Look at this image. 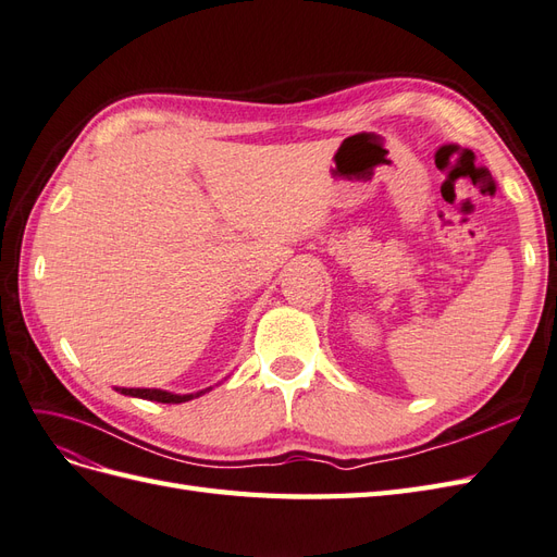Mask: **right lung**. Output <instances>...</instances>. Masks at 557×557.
<instances>
[{
	"label": "right lung",
	"instance_id": "1",
	"mask_svg": "<svg viewBox=\"0 0 557 557\" xmlns=\"http://www.w3.org/2000/svg\"><path fill=\"white\" fill-rule=\"evenodd\" d=\"M115 391H120L122 395L140 397V400H152V403H164V405H181V403H188V400H193V397H199V395L209 393L211 388L197 391V393H185V395L169 393V391H160V388H115Z\"/></svg>",
	"mask_w": 557,
	"mask_h": 557
}]
</instances>
